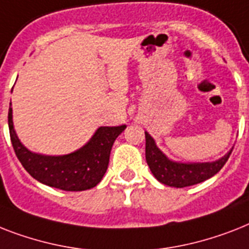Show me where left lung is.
<instances>
[{
    "mask_svg": "<svg viewBox=\"0 0 249 249\" xmlns=\"http://www.w3.org/2000/svg\"><path fill=\"white\" fill-rule=\"evenodd\" d=\"M231 151L213 162H175L160 151L152 137L145 131V161L157 180L169 187L184 188L207 180L223 169Z\"/></svg>",
    "mask_w": 249,
    "mask_h": 249,
    "instance_id": "8db88e82",
    "label": "left lung"
}]
</instances>
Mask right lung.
<instances>
[{
    "instance_id": "1",
    "label": "right lung",
    "mask_w": 249,
    "mask_h": 249,
    "mask_svg": "<svg viewBox=\"0 0 249 249\" xmlns=\"http://www.w3.org/2000/svg\"><path fill=\"white\" fill-rule=\"evenodd\" d=\"M126 125L101 126L90 141L75 152L64 156H44L30 152L18 138L13 124V108H9L10 138L16 157L36 180L48 187L79 192L96 187L104 178L115 139Z\"/></svg>"
}]
</instances>
